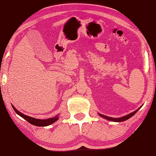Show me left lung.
I'll list each match as a JSON object with an SVG mask.
<instances>
[{
    "label": "left lung",
    "instance_id": "8db88e82",
    "mask_svg": "<svg viewBox=\"0 0 156 156\" xmlns=\"http://www.w3.org/2000/svg\"><path fill=\"white\" fill-rule=\"evenodd\" d=\"M140 108H138L137 110H136L135 111H134V112L131 113L130 114L127 115H125L124 117H120V118H114V117H108V116H105L104 115H101V114H99V115L103 117V118L107 119V120H109V121H112V122H124V121H126V120H127L128 119H130L131 117H133L134 115L138 111H139V109Z\"/></svg>",
    "mask_w": 156,
    "mask_h": 156
}]
</instances>
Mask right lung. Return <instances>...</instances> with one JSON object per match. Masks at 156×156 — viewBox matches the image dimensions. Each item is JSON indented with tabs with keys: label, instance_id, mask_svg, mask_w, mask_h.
I'll use <instances>...</instances> for the list:
<instances>
[{
	"label": "right lung",
	"instance_id": "1",
	"mask_svg": "<svg viewBox=\"0 0 156 156\" xmlns=\"http://www.w3.org/2000/svg\"><path fill=\"white\" fill-rule=\"evenodd\" d=\"M12 107L13 108L14 111H16V113L19 115L20 116H21L22 118L26 119V121L30 123L31 124L37 126H49L51 124H54L55 122H56L58 119V117L55 116L54 117H51V118L47 119H36L33 118V117H29L28 115H23L22 113H20L19 111H17L16 108H15L12 105Z\"/></svg>",
	"mask_w": 156,
	"mask_h": 156
}]
</instances>
